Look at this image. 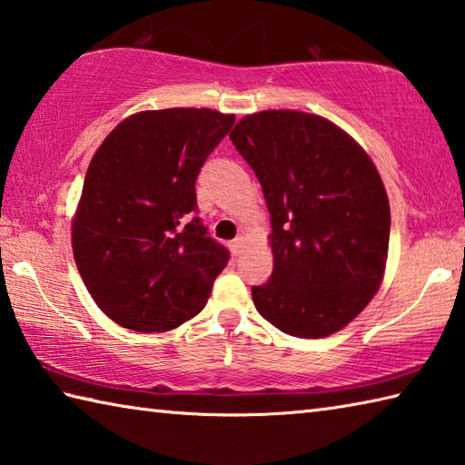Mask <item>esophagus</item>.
<instances>
[{"mask_svg":"<svg viewBox=\"0 0 465 465\" xmlns=\"http://www.w3.org/2000/svg\"><path fill=\"white\" fill-rule=\"evenodd\" d=\"M242 247H244V239H242V236H236V239L231 242V251L234 252V255H239V252L242 251Z\"/></svg>","mask_w":465,"mask_h":465,"instance_id":"obj_1","label":"esophagus"}]
</instances>
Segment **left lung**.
I'll list each match as a JSON object with an SVG mask.
<instances>
[{"label": "left lung", "mask_w": 465, "mask_h": 465, "mask_svg": "<svg viewBox=\"0 0 465 465\" xmlns=\"http://www.w3.org/2000/svg\"><path fill=\"white\" fill-rule=\"evenodd\" d=\"M271 214L273 273L252 287L257 312L297 338L346 328L379 292L391 206L371 155L326 117L269 109L231 131Z\"/></svg>", "instance_id": "1"}]
</instances>
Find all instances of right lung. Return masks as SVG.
<instances>
[{"instance_id": "1", "label": "right lung", "mask_w": 465, "mask_h": 465, "mask_svg": "<svg viewBox=\"0 0 465 465\" xmlns=\"http://www.w3.org/2000/svg\"><path fill=\"white\" fill-rule=\"evenodd\" d=\"M232 124L213 109L139 111L94 152L73 255L94 303L119 326L168 331L204 310L229 251L194 216V183Z\"/></svg>"}]
</instances>
